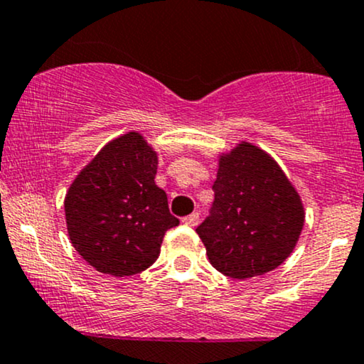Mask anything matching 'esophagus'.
Segmentation results:
<instances>
[{"mask_svg": "<svg viewBox=\"0 0 364 364\" xmlns=\"http://www.w3.org/2000/svg\"><path fill=\"white\" fill-rule=\"evenodd\" d=\"M198 222H200V213L198 212L191 213V215L183 218V224L190 225V227H196V225H198Z\"/></svg>", "mask_w": 364, "mask_h": 364, "instance_id": "34e87169", "label": "esophagus"}]
</instances>
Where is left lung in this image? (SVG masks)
<instances>
[{"label": "left lung", "mask_w": 364, "mask_h": 364, "mask_svg": "<svg viewBox=\"0 0 364 364\" xmlns=\"http://www.w3.org/2000/svg\"><path fill=\"white\" fill-rule=\"evenodd\" d=\"M210 215L196 227L212 266L246 279L290 256L304 229L300 195L269 154L240 142L218 159Z\"/></svg>", "instance_id": "obj_1"}]
</instances>
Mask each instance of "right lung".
<instances>
[{
    "label": "right lung",
    "mask_w": 364,
    "mask_h": 364,
    "mask_svg": "<svg viewBox=\"0 0 364 364\" xmlns=\"http://www.w3.org/2000/svg\"><path fill=\"white\" fill-rule=\"evenodd\" d=\"M157 154L137 132L112 140L77 174L64 200L71 244L96 271L132 277L154 264L179 220L154 183Z\"/></svg>",
    "instance_id": "add662e5"
}]
</instances>
